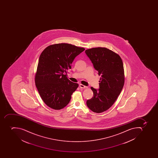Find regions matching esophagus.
<instances>
[{
  "label": "esophagus",
  "instance_id": "esophagus-1",
  "mask_svg": "<svg viewBox=\"0 0 158 158\" xmlns=\"http://www.w3.org/2000/svg\"><path fill=\"white\" fill-rule=\"evenodd\" d=\"M80 87H81V88H85H85H87L88 87L86 86H85L84 85H82V84H80Z\"/></svg>",
  "mask_w": 158,
  "mask_h": 158
}]
</instances>
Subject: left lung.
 <instances>
[{
    "mask_svg": "<svg viewBox=\"0 0 158 158\" xmlns=\"http://www.w3.org/2000/svg\"><path fill=\"white\" fill-rule=\"evenodd\" d=\"M85 52L101 76L99 89L91 87L93 97L87 100L86 104L93 112L101 113L114 104L123 88V63L118 54L105 47L92 48Z\"/></svg>",
    "mask_w": 158,
    "mask_h": 158,
    "instance_id": "8db88e82",
    "label": "left lung"
}]
</instances>
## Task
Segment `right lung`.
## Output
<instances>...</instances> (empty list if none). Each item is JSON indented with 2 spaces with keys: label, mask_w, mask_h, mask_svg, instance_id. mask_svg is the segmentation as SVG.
I'll list each match as a JSON object with an SVG mask.
<instances>
[{
  "label": "right lung",
  "mask_w": 158,
  "mask_h": 158,
  "mask_svg": "<svg viewBox=\"0 0 158 158\" xmlns=\"http://www.w3.org/2000/svg\"><path fill=\"white\" fill-rule=\"evenodd\" d=\"M85 50L61 43L47 46L40 55L35 83L42 100L50 108L62 109L70 102L78 85L71 81L65 73L76 56Z\"/></svg>",
  "instance_id": "obj_1"
}]
</instances>
